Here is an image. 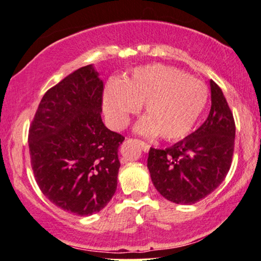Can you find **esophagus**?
I'll return each mask as SVG.
<instances>
[{"instance_id": "obj_1", "label": "esophagus", "mask_w": 261, "mask_h": 261, "mask_svg": "<svg viewBox=\"0 0 261 261\" xmlns=\"http://www.w3.org/2000/svg\"><path fill=\"white\" fill-rule=\"evenodd\" d=\"M136 141H137L138 144L141 145V148H142L143 151H144V152H148L149 151V149H150V145L149 144H146V143L141 141V139H139V141H138V139H136Z\"/></svg>"}]
</instances>
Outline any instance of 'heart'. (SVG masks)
<instances>
[{
	"label": "heart",
	"instance_id": "obj_1",
	"mask_svg": "<svg viewBox=\"0 0 261 261\" xmlns=\"http://www.w3.org/2000/svg\"><path fill=\"white\" fill-rule=\"evenodd\" d=\"M207 100L208 90L202 82L179 69L155 65L136 69L125 83L111 80L105 90L104 110L113 126L123 127L144 101L145 117L136 130L177 141L193 130Z\"/></svg>",
	"mask_w": 261,
	"mask_h": 261
}]
</instances>
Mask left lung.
<instances>
[{"mask_svg": "<svg viewBox=\"0 0 261 261\" xmlns=\"http://www.w3.org/2000/svg\"><path fill=\"white\" fill-rule=\"evenodd\" d=\"M212 106L196 131L164 150L150 148L148 169L159 193L193 204L221 185L232 164L236 122L222 91L211 80Z\"/></svg>", "mask_w": 261, "mask_h": 261, "instance_id": "obj_1", "label": "left lung"}]
</instances>
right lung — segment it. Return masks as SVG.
<instances>
[{
    "label": "right lung",
    "mask_w": 261,
    "mask_h": 261,
    "mask_svg": "<svg viewBox=\"0 0 261 261\" xmlns=\"http://www.w3.org/2000/svg\"><path fill=\"white\" fill-rule=\"evenodd\" d=\"M102 92L92 65L76 69L45 93L28 132L40 190L80 216L101 211L117 189L124 137L102 123Z\"/></svg>",
    "instance_id": "1"
}]
</instances>
